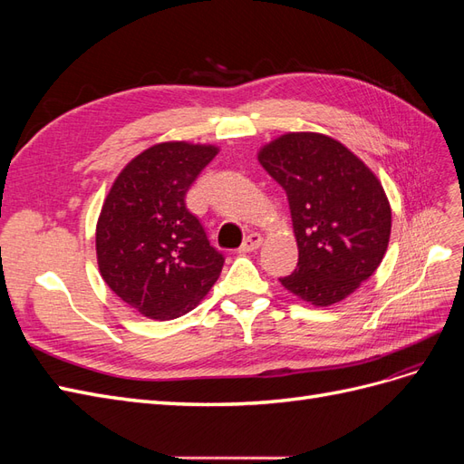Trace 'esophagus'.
I'll return each mask as SVG.
<instances>
[{
	"label": "esophagus",
	"instance_id": "esophagus-1",
	"mask_svg": "<svg viewBox=\"0 0 464 464\" xmlns=\"http://www.w3.org/2000/svg\"><path fill=\"white\" fill-rule=\"evenodd\" d=\"M261 244H263L261 234H257V232L249 234L246 240L242 242V246H240V254H249V251H256V249L261 247Z\"/></svg>",
	"mask_w": 464,
	"mask_h": 464
}]
</instances>
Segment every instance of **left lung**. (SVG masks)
Segmentation results:
<instances>
[{
    "label": "left lung",
    "instance_id": "left-lung-1",
    "mask_svg": "<svg viewBox=\"0 0 464 464\" xmlns=\"http://www.w3.org/2000/svg\"><path fill=\"white\" fill-rule=\"evenodd\" d=\"M257 160L286 191L298 244V266L280 283L317 307L348 298L389 246L391 205L382 181L341 141L314 131L273 139Z\"/></svg>",
    "mask_w": 464,
    "mask_h": 464
}]
</instances>
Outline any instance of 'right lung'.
Listing matches in <instances>:
<instances>
[{
  "instance_id": "right-lung-1",
  "label": "right lung",
  "mask_w": 464,
  "mask_h": 464,
  "mask_svg": "<svg viewBox=\"0 0 464 464\" xmlns=\"http://www.w3.org/2000/svg\"><path fill=\"white\" fill-rule=\"evenodd\" d=\"M217 145L164 141L139 152L111 184L96 222L98 271L149 319L186 315L220 276L224 257L186 208V193Z\"/></svg>"
}]
</instances>
